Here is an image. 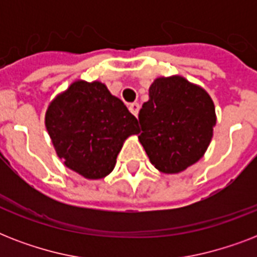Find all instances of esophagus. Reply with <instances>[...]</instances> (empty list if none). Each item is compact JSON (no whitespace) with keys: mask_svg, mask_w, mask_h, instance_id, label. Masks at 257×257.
I'll list each match as a JSON object with an SVG mask.
<instances>
[{"mask_svg":"<svg viewBox=\"0 0 257 257\" xmlns=\"http://www.w3.org/2000/svg\"><path fill=\"white\" fill-rule=\"evenodd\" d=\"M129 110L135 114V116L137 117V114H139V110H140V104L139 102H133V104L129 105Z\"/></svg>","mask_w":257,"mask_h":257,"instance_id":"obj_1","label":"esophagus"}]
</instances>
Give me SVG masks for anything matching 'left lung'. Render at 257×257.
<instances>
[{
    "instance_id": "obj_1",
    "label": "left lung",
    "mask_w": 257,
    "mask_h": 257,
    "mask_svg": "<svg viewBox=\"0 0 257 257\" xmlns=\"http://www.w3.org/2000/svg\"><path fill=\"white\" fill-rule=\"evenodd\" d=\"M139 141L161 173L176 175L204 156L213 137L216 110L209 93L179 74L157 77L139 113Z\"/></svg>"
}]
</instances>
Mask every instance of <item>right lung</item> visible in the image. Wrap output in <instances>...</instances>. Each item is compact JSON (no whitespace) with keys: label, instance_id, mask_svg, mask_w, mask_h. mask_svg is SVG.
Listing matches in <instances>:
<instances>
[{"label":"right lung","instance_id":"add662e5","mask_svg":"<svg viewBox=\"0 0 257 257\" xmlns=\"http://www.w3.org/2000/svg\"><path fill=\"white\" fill-rule=\"evenodd\" d=\"M45 126L64 165L88 180L108 176L125 140L140 132L136 117L97 80H76L58 93Z\"/></svg>","mask_w":257,"mask_h":257}]
</instances>
